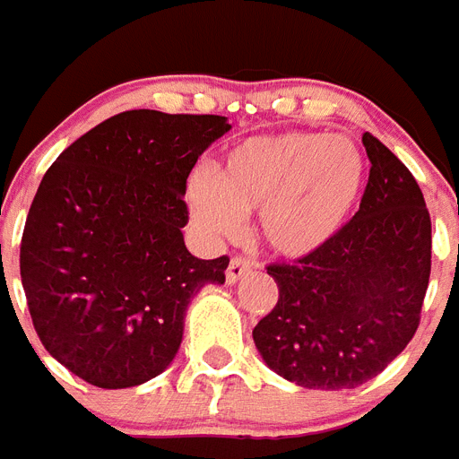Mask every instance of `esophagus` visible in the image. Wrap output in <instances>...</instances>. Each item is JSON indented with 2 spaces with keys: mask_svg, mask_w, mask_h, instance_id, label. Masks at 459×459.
Masks as SVG:
<instances>
[{
  "mask_svg": "<svg viewBox=\"0 0 459 459\" xmlns=\"http://www.w3.org/2000/svg\"><path fill=\"white\" fill-rule=\"evenodd\" d=\"M249 268H252V264H249L247 259H240V256H236V259H230L229 271H226V282H229V284L240 282L242 277H245L249 273Z\"/></svg>",
  "mask_w": 459,
  "mask_h": 459,
  "instance_id": "1",
  "label": "esophagus"
}]
</instances>
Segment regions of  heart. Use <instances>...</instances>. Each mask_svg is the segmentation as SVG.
Returning a JSON list of instances; mask_svg holds the SVG:
<instances>
[{
	"label": "heart",
	"mask_w": 459,
	"mask_h": 459,
	"mask_svg": "<svg viewBox=\"0 0 459 459\" xmlns=\"http://www.w3.org/2000/svg\"><path fill=\"white\" fill-rule=\"evenodd\" d=\"M367 182V158L345 134L282 133L233 146L214 177L186 184L188 214L205 236L233 238L256 212V233L301 259L341 233Z\"/></svg>",
	"instance_id": "heart-1"
}]
</instances>
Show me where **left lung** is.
<instances>
[{"label":"left lung","instance_id":"8db88e82","mask_svg":"<svg viewBox=\"0 0 459 459\" xmlns=\"http://www.w3.org/2000/svg\"><path fill=\"white\" fill-rule=\"evenodd\" d=\"M359 212L294 264L268 265L280 299L254 326L265 367L307 390H354L406 348L420 322L432 221L418 182L373 134Z\"/></svg>","mask_w":459,"mask_h":459}]
</instances>
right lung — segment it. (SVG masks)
I'll list each match as a JSON object with an SVG mask.
<instances>
[{"label": "right lung", "mask_w": 459, "mask_h": 459, "mask_svg": "<svg viewBox=\"0 0 459 459\" xmlns=\"http://www.w3.org/2000/svg\"><path fill=\"white\" fill-rule=\"evenodd\" d=\"M226 117L123 111L67 146L41 179L21 242L37 336L81 380L123 390L175 359L191 301L229 259L186 249V179Z\"/></svg>", "instance_id": "1"}]
</instances>
